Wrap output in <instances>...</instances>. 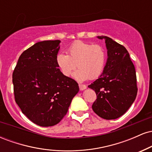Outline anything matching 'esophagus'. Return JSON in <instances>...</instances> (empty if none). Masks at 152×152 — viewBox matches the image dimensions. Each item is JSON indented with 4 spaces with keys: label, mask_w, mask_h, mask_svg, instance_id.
<instances>
[{
    "label": "esophagus",
    "mask_w": 152,
    "mask_h": 152,
    "mask_svg": "<svg viewBox=\"0 0 152 152\" xmlns=\"http://www.w3.org/2000/svg\"><path fill=\"white\" fill-rule=\"evenodd\" d=\"M78 86H79V88L81 91H83L86 88V86L84 84H80L79 83V84H78Z\"/></svg>",
    "instance_id": "obj_1"
}]
</instances>
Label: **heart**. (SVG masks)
I'll return each mask as SVG.
<instances>
[{
  "mask_svg": "<svg viewBox=\"0 0 152 152\" xmlns=\"http://www.w3.org/2000/svg\"><path fill=\"white\" fill-rule=\"evenodd\" d=\"M68 53H59L56 58L57 66L64 76H71L78 66L79 69L74 74V78L81 81L97 78L104 70L105 52L99 45L78 41L71 45Z\"/></svg>",
  "mask_w": 152,
  "mask_h": 152,
  "instance_id": "obj_1",
  "label": "heart"
}]
</instances>
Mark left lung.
Returning <instances> with one entry per match:
<instances>
[{
	"label": "left lung",
	"instance_id": "left-lung-1",
	"mask_svg": "<svg viewBox=\"0 0 152 152\" xmlns=\"http://www.w3.org/2000/svg\"><path fill=\"white\" fill-rule=\"evenodd\" d=\"M97 38L105 40L108 58L102 74L88 86L97 96L92 109L104 119H116L126 112L137 97L135 68L124 46L107 36Z\"/></svg>",
	"mask_w": 152,
	"mask_h": 152
}]
</instances>
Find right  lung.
Returning a JSON list of instances; mask_svg holds the SVG:
<instances>
[{"instance_id":"obj_1","label":"right lung","mask_w":152,"mask_h":152,"mask_svg":"<svg viewBox=\"0 0 152 152\" xmlns=\"http://www.w3.org/2000/svg\"><path fill=\"white\" fill-rule=\"evenodd\" d=\"M59 40L35 43L19 57L13 73L15 100L22 113L41 126L57 124L79 91L57 66Z\"/></svg>"}]
</instances>
